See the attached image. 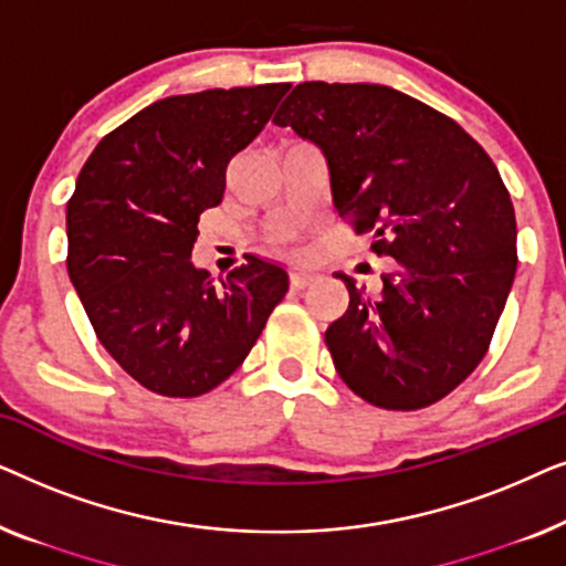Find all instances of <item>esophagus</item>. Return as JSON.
<instances>
[{"mask_svg": "<svg viewBox=\"0 0 566 566\" xmlns=\"http://www.w3.org/2000/svg\"><path fill=\"white\" fill-rule=\"evenodd\" d=\"M314 281H316V273H308V270H296V273H291L293 289H306V285H312Z\"/></svg>", "mask_w": 566, "mask_h": 566, "instance_id": "1", "label": "esophagus"}]
</instances>
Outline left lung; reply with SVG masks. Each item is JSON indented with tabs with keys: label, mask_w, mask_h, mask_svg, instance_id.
I'll return each mask as SVG.
<instances>
[{
	"label": "left lung",
	"mask_w": 566,
	"mask_h": 566,
	"mask_svg": "<svg viewBox=\"0 0 566 566\" xmlns=\"http://www.w3.org/2000/svg\"><path fill=\"white\" fill-rule=\"evenodd\" d=\"M273 123L319 146L335 211L397 260L378 298L335 275L350 293L324 332L339 378L384 409L443 399L484 358L517 268L513 200L490 154L384 84L304 82Z\"/></svg>",
	"instance_id": "obj_1"
}]
</instances>
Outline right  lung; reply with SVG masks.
<instances>
[{
    "instance_id": "right-lung-1",
    "label": "right lung",
    "mask_w": 566,
    "mask_h": 566,
    "mask_svg": "<svg viewBox=\"0 0 566 566\" xmlns=\"http://www.w3.org/2000/svg\"><path fill=\"white\" fill-rule=\"evenodd\" d=\"M291 84L206 90L144 107L95 146L66 206L69 277L97 339L144 389L200 397L242 366L289 291L252 258L216 285L192 265L198 219L227 165Z\"/></svg>"
}]
</instances>
